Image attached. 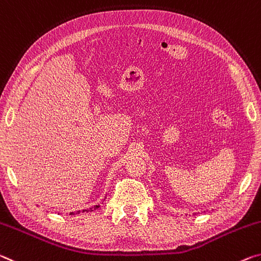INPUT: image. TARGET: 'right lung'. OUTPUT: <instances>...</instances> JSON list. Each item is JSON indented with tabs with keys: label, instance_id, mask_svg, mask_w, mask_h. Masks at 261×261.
I'll return each instance as SVG.
<instances>
[{
	"label": "right lung",
	"instance_id": "right-lung-1",
	"mask_svg": "<svg viewBox=\"0 0 261 261\" xmlns=\"http://www.w3.org/2000/svg\"><path fill=\"white\" fill-rule=\"evenodd\" d=\"M98 207H99V204H98V206H95V207H93V208H90V209H83V211H82V213H84V212H89V211H90V212H92V211H93V209H97ZM72 214H74V213H70V215H72ZM76 214H80V211H79L77 213H76Z\"/></svg>",
	"mask_w": 261,
	"mask_h": 261
}]
</instances>
